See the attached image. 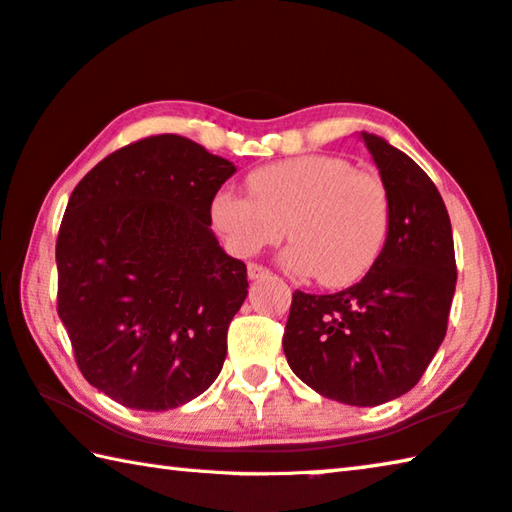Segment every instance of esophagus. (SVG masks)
<instances>
[{
    "mask_svg": "<svg viewBox=\"0 0 512 512\" xmlns=\"http://www.w3.org/2000/svg\"><path fill=\"white\" fill-rule=\"evenodd\" d=\"M247 274H249V279H251V281H258V279H265V276L270 274V270H267V267H263V265L249 263V267H247Z\"/></svg>",
    "mask_w": 512,
    "mask_h": 512,
    "instance_id": "obj_1",
    "label": "esophagus"
}]
</instances>
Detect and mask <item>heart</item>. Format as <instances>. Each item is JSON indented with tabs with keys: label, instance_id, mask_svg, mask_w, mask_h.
Returning a JSON list of instances; mask_svg holds the SVG:
<instances>
[{
	"label": "heart",
	"instance_id": "heart-1",
	"mask_svg": "<svg viewBox=\"0 0 512 512\" xmlns=\"http://www.w3.org/2000/svg\"><path fill=\"white\" fill-rule=\"evenodd\" d=\"M251 195L222 188L211 224L233 256L247 258L292 238L281 261L295 274L317 272L324 286H349L372 270L390 233V192L381 177L340 156L306 154L247 177Z\"/></svg>",
	"mask_w": 512,
	"mask_h": 512
}]
</instances>
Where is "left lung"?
I'll use <instances>...</instances> for the list:
<instances>
[{"instance_id": "left-lung-1", "label": "left lung", "mask_w": 512, "mask_h": 512, "mask_svg": "<svg viewBox=\"0 0 512 512\" xmlns=\"http://www.w3.org/2000/svg\"><path fill=\"white\" fill-rule=\"evenodd\" d=\"M390 192V233L379 261L333 295H292L283 335L288 365L322 397L379 406L422 379L447 333L456 292L445 201L413 158L360 131Z\"/></svg>"}]
</instances>
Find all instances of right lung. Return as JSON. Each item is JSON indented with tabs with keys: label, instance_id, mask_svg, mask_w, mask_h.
<instances>
[{
	"label": "right lung",
	"instance_id": "add662e5",
	"mask_svg": "<svg viewBox=\"0 0 512 512\" xmlns=\"http://www.w3.org/2000/svg\"><path fill=\"white\" fill-rule=\"evenodd\" d=\"M238 167L163 133L97 163L56 240L58 317L90 385L133 410L211 388L247 267L220 247L211 201Z\"/></svg>",
	"mask_w": 512,
	"mask_h": 512
}]
</instances>
